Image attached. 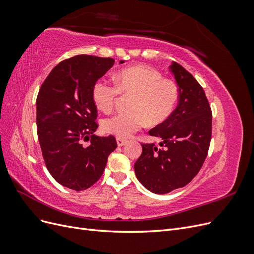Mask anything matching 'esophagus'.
I'll list each match as a JSON object with an SVG mask.
<instances>
[{
	"instance_id": "esophagus-1",
	"label": "esophagus",
	"mask_w": 254,
	"mask_h": 254,
	"mask_svg": "<svg viewBox=\"0 0 254 254\" xmlns=\"http://www.w3.org/2000/svg\"><path fill=\"white\" fill-rule=\"evenodd\" d=\"M117 143H118V146H120V147H121V146H124L127 143V141L124 140V139H120V137H118Z\"/></svg>"
}]
</instances>
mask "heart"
<instances>
[{
    "label": "heart",
    "instance_id": "heart-1",
    "mask_svg": "<svg viewBox=\"0 0 254 254\" xmlns=\"http://www.w3.org/2000/svg\"><path fill=\"white\" fill-rule=\"evenodd\" d=\"M115 86L106 79H98L92 87V99L99 110H111L120 93H132L129 99V111L121 112L102 121L106 133L120 139L131 136L145 122L158 125L171 117L177 101L176 84L163 79L158 70L147 65H134L120 71L114 77Z\"/></svg>",
    "mask_w": 254,
    "mask_h": 254
}]
</instances>
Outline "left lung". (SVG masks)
Instances as JSON below:
<instances>
[{
  "instance_id": "left-lung-1",
  "label": "left lung",
  "mask_w": 254,
  "mask_h": 254,
  "mask_svg": "<svg viewBox=\"0 0 254 254\" xmlns=\"http://www.w3.org/2000/svg\"><path fill=\"white\" fill-rule=\"evenodd\" d=\"M170 70L178 86V105L170 118L149 130L162 148L142 144L134 163L137 180L155 194L170 193L191 181L206 158L212 133V112L202 87L175 61Z\"/></svg>"
}]
</instances>
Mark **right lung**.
Listing matches in <instances>:
<instances>
[{"mask_svg": "<svg viewBox=\"0 0 254 254\" xmlns=\"http://www.w3.org/2000/svg\"><path fill=\"white\" fill-rule=\"evenodd\" d=\"M113 64L112 58L91 55L64 60L51 71L38 93L37 132L44 162L54 179L74 190L93 186L118 147L113 135L94 133L97 110L91 95L94 82ZM83 140L89 145L84 146Z\"/></svg>", "mask_w": 254, "mask_h": 254, "instance_id": "1", "label": "right lung"}]
</instances>
